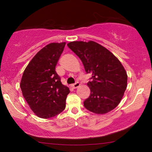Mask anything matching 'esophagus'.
<instances>
[{
    "instance_id": "esophagus-1",
    "label": "esophagus",
    "mask_w": 152,
    "mask_h": 152,
    "mask_svg": "<svg viewBox=\"0 0 152 152\" xmlns=\"http://www.w3.org/2000/svg\"><path fill=\"white\" fill-rule=\"evenodd\" d=\"M80 86V84L78 82H77L76 83H75L74 84H72V86H73L74 88H77V87H79Z\"/></svg>"
}]
</instances>
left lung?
Returning a JSON list of instances; mask_svg holds the SVG:
<instances>
[{"label": "left lung", "instance_id": "1", "mask_svg": "<svg viewBox=\"0 0 152 152\" xmlns=\"http://www.w3.org/2000/svg\"><path fill=\"white\" fill-rule=\"evenodd\" d=\"M68 46L80 57L86 73L92 75L87 83L91 94L84 102L87 110L104 114L115 109L127 86V75L117 57L95 41H72Z\"/></svg>", "mask_w": 152, "mask_h": 152}]
</instances>
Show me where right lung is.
Listing matches in <instances>:
<instances>
[{
    "label": "right lung",
    "instance_id": "obj_1",
    "mask_svg": "<svg viewBox=\"0 0 152 152\" xmlns=\"http://www.w3.org/2000/svg\"><path fill=\"white\" fill-rule=\"evenodd\" d=\"M66 43H51L32 58L25 69L20 88L27 103L39 118L55 117L65 109L69 88L55 71Z\"/></svg>",
    "mask_w": 152,
    "mask_h": 152
}]
</instances>
